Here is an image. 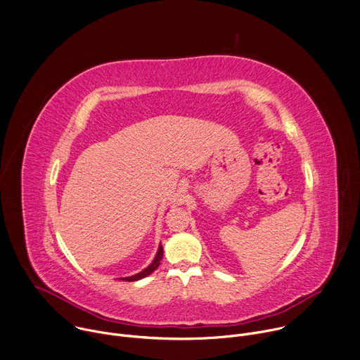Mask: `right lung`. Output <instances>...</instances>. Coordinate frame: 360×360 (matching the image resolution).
Masks as SVG:
<instances>
[{"label": "right lung", "instance_id": "right-lung-1", "mask_svg": "<svg viewBox=\"0 0 360 360\" xmlns=\"http://www.w3.org/2000/svg\"><path fill=\"white\" fill-rule=\"evenodd\" d=\"M162 256H164V249H162V246L160 245V248H158V252H157V256L154 257L153 263H151V264H150L147 269H144L143 271L137 273L136 276L123 277V278H120V280H124V281H139V280H141V278H144V277L150 276L151 273H154V271L158 269V266H160V263H161V260H162Z\"/></svg>", "mask_w": 360, "mask_h": 360}]
</instances>
